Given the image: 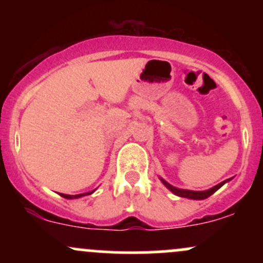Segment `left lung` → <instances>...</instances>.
<instances>
[{
  "mask_svg": "<svg viewBox=\"0 0 263 263\" xmlns=\"http://www.w3.org/2000/svg\"><path fill=\"white\" fill-rule=\"evenodd\" d=\"M227 181H228V179H227ZM227 181H224V182L219 183V184H217V185H215V187L210 188V190H208V191H201V192H197V191L179 190V188H176V187H173V185H172V184H169V183H166L165 181H164V179H161V182L164 183V185H165V187L168 188V190H171L172 192L174 193V195H177V196H181V197H185V198H192V200H203V198H208V197H210V196L213 195V193L216 192V191L219 190V188L221 187V185L224 184V183L227 182Z\"/></svg>",
  "mask_w": 263,
  "mask_h": 263,
  "instance_id": "1",
  "label": "left lung"
}]
</instances>
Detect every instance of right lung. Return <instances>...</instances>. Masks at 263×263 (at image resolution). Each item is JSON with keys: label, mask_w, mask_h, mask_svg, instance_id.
I'll use <instances>...</instances> for the list:
<instances>
[{"label": "right lung", "mask_w": 263, "mask_h": 263, "mask_svg": "<svg viewBox=\"0 0 263 263\" xmlns=\"http://www.w3.org/2000/svg\"><path fill=\"white\" fill-rule=\"evenodd\" d=\"M90 193H92V192H89V193H81V195H75V196H71V195H63V193H61V196H62V197H65V198H79V197H81V196L90 195Z\"/></svg>", "instance_id": "right-lung-1"}]
</instances>
